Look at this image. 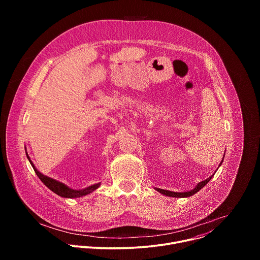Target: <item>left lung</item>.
Masks as SVG:
<instances>
[{"mask_svg": "<svg viewBox=\"0 0 260 260\" xmlns=\"http://www.w3.org/2000/svg\"><path fill=\"white\" fill-rule=\"evenodd\" d=\"M223 158H224V155H223ZM222 161H223V159L221 160V162H220V165H219V167L221 166V164H222ZM216 173V172H215ZM214 176V174L211 176V177H209L208 179H206V180H204V181H202V182H200L197 186L192 189V190H190V191H186V192H174V191H170V190H165V189H160V188H155V190H157L158 192H160L161 194H165V196H167V197H171V198H188V197H191V196H193L194 193H197L198 191H200L205 185H207V183L212 179V177Z\"/></svg>", "mask_w": 260, "mask_h": 260, "instance_id": "1", "label": "left lung"}]
</instances>
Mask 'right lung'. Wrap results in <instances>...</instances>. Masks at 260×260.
Instances as JSON below:
<instances>
[{
	"label": "right lung",
	"instance_id": "add662e5",
	"mask_svg": "<svg viewBox=\"0 0 260 260\" xmlns=\"http://www.w3.org/2000/svg\"><path fill=\"white\" fill-rule=\"evenodd\" d=\"M26 153V157L28 159V161L30 162L35 173L37 174V176L39 177V179L44 183V185H46V186L51 190L53 191L54 193H56L57 196L61 197V198H67V199H75V198H81V197H84L86 194H89L91 193L92 191H94L95 189H98L100 187L101 183H96V184H93L91 185V186H88L86 188H83V189H72L70 188L69 186H67L66 184L59 182V181H56L50 177H47L45 175H43L42 173H40L38 170L36 169V167L34 166V164L31 162L27 152Z\"/></svg>",
	"mask_w": 260,
	"mask_h": 260
}]
</instances>
